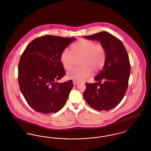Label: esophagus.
Returning <instances> with one entry per match:
<instances>
[{
    "label": "esophagus",
    "mask_w": 151,
    "mask_h": 151,
    "mask_svg": "<svg viewBox=\"0 0 151 151\" xmlns=\"http://www.w3.org/2000/svg\"><path fill=\"white\" fill-rule=\"evenodd\" d=\"M73 85H74V86H76V85L79 84V82H78V81H73Z\"/></svg>",
    "instance_id": "34e87169"
}]
</instances>
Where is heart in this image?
I'll list each match as a JSON object with an SVG mask.
<instances>
[{
	"instance_id": "1",
	"label": "heart",
	"mask_w": 151,
	"mask_h": 151,
	"mask_svg": "<svg viewBox=\"0 0 151 151\" xmlns=\"http://www.w3.org/2000/svg\"><path fill=\"white\" fill-rule=\"evenodd\" d=\"M72 52L65 49L61 54L60 60L64 68L70 70L78 59V67L71 69L67 73L68 79L83 81L89 78L94 72H98L102 68L105 62L106 51L103 46L92 41L81 40L73 44Z\"/></svg>"
}]
</instances>
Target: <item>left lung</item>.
Returning a JSON list of instances; mask_svg holds the SVG:
<instances>
[{
	"instance_id": "left-lung-1",
	"label": "left lung",
	"mask_w": 151,
	"mask_h": 151,
	"mask_svg": "<svg viewBox=\"0 0 151 151\" xmlns=\"http://www.w3.org/2000/svg\"><path fill=\"white\" fill-rule=\"evenodd\" d=\"M84 38L100 41L106 51V59L102 70L94 78L96 82L86 83L83 96L92 108L108 111L121 102L127 91L131 70L129 55L121 41L108 32Z\"/></svg>"
}]
</instances>
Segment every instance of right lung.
<instances>
[{
    "label": "right lung",
    "mask_w": 151,
    "mask_h": 151,
    "mask_svg": "<svg viewBox=\"0 0 151 151\" xmlns=\"http://www.w3.org/2000/svg\"><path fill=\"white\" fill-rule=\"evenodd\" d=\"M75 40L42 36L32 41L23 52L19 63V84L25 100L36 111L55 113L64 106L73 83L56 81L65 74L61 54Z\"/></svg>",
    "instance_id": "right-lung-1"
}]
</instances>
